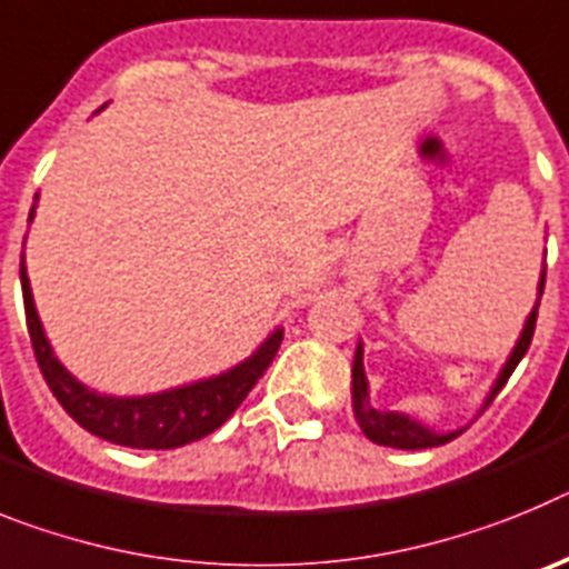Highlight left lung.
Masks as SVG:
<instances>
[{
  "label": "left lung",
  "instance_id": "8db88e82",
  "mask_svg": "<svg viewBox=\"0 0 569 569\" xmlns=\"http://www.w3.org/2000/svg\"><path fill=\"white\" fill-rule=\"evenodd\" d=\"M545 271H541V280H538V300H536V306H532V312H530V318H527V323H523L521 338H518L516 349H512L510 358H507V363H503V369L498 372L496 383H492V389H490V395H487L483 407H487V403H490L498 392H501V387L507 383V378L512 375V369L518 367V360H521L523 355H527V349H530L532 332H536L538 303H541V295H545V278H547ZM352 409H355V418H358L360 429H363V435H367L369 441L380 443V447L427 449V447H441V443L452 441V438H458V435H461V429H458V432H435V429H429L427 423L415 421V418H409V415H403V412H380V409H375L372 403H369V383H367V372H363V343H358V349H355Z\"/></svg>",
  "mask_w": 569,
  "mask_h": 569
}]
</instances>
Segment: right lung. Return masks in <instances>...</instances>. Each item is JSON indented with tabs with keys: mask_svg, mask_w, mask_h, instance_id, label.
Masks as SVG:
<instances>
[{
	"mask_svg": "<svg viewBox=\"0 0 569 569\" xmlns=\"http://www.w3.org/2000/svg\"><path fill=\"white\" fill-rule=\"evenodd\" d=\"M37 209V206H33ZM33 209L28 223L33 220ZM19 280H22L24 298V320H28V335H31L33 355L42 369V378L51 387L53 398L62 403L68 415L82 429L102 438V441L120 443V447L134 449H174L182 443L200 441L217 427L229 421L234 409L246 401L260 375L269 369L283 340V329H274L263 343L257 346L254 355L231 367L229 372H220L214 378H202L186 387L166 389L157 395H137V398H113L100 395L79 383L71 372L53 355L51 343L46 338L42 320L37 315L31 295V280L24 271V260L19 266Z\"/></svg>",
	"mask_w": 569,
	"mask_h": 569,
	"instance_id": "right-lung-1",
	"label": "right lung"
}]
</instances>
